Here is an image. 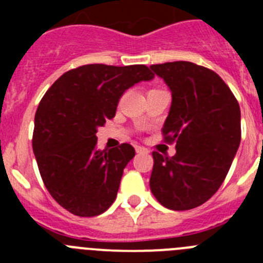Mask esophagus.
<instances>
[{
  "mask_svg": "<svg viewBox=\"0 0 263 263\" xmlns=\"http://www.w3.org/2000/svg\"><path fill=\"white\" fill-rule=\"evenodd\" d=\"M136 152L137 153H148V150L143 146H136Z\"/></svg>",
  "mask_w": 263,
  "mask_h": 263,
  "instance_id": "34e87169",
  "label": "esophagus"
}]
</instances>
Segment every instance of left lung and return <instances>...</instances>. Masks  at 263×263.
<instances>
[{
  "label": "left lung",
  "mask_w": 263,
  "mask_h": 263,
  "mask_svg": "<svg viewBox=\"0 0 263 263\" xmlns=\"http://www.w3.org/2000/svg\"><path fill=\"white\" fill-rule=\"evenodd\" d=\"M173 103L162 136L176 154L153 152L150 190L168 210L187 211L210 200L225 180L241 142L238 101L215 71L191 62L153 64Z\"/></svg>",
  "instance_id": "left-lung-1"
}]
</instances>
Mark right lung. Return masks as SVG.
Here are the masks:
<instances>
[{
    "mask_svg": "<svg viewBox=\"0 0 263 263\" xmlns=\"http://www.w3.org/2000/svg\"><path fill=\"white\" fill-rule=\"evenodd\" d=\"M153 78L143 64H87L63 73L42 97L32 150L47 191L72 215L99 216L116 200L136 150L121 143L100 152L97 127L115 117L125 90Z\"/></svg>",
    "mask_w": 263,
    "mask_h": 263,
    "instance_id": "add662e5",
    "label": "right lung"
}]
</instances>
